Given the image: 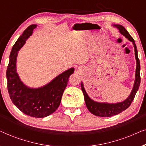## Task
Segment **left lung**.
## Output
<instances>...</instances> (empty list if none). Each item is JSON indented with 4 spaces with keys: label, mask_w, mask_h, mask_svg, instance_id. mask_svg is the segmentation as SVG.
<instances>
[{
    "label": "left lung",
    "mask_w": 146,
    "mask_h": 146,
    "mask_svg": "<svg viewBox=\"0 0 146 146\" xmlns=\"http://www.w3.org/2000/svg\"><path fill=\"white\" fill-rule=\"evenodd\" d=\"M114 27H116L119 30V33L121 35L131 41L132 42L135 50V57L136 60V69H135V81L133 84V89L131 92L130 95L129 96L127 99L121 102H118L115 104H109V103H100L98 102L94 101L87 94L84 87L83 83H81V89L83 92L84 96V100L88 110L92 113V114L100 117H111L113 115H117L121 113V111L126 110L129 106L131 105V102L134 99L135 94L138 90L139 84H140V75H139V71H140V62L137 56V50L136 45L135 44L134 40L131 36L123 26L119 25H113Z\"/></svg>",
    "instance_id": "8db88e82"
}]
</instances>
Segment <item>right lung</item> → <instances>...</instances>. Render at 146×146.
<instances>
[{"label":"right lung","instance_id":"obj_1","mask_svg":"<svg viewBox=\"0 0 146 146\" xmlns=\"http://www.w3.org/2000/svg\"><path fill=\"white\" fill-rule=\"evenodd\" d=\"M36 25L29 26L14 44L7 70V87L12 102L26 115L34 117H44L56 110L70 76L74 72L71 68L38 88H31L24 84L17 72V58L19 50L32 35Z\"/></svg>","mask_w":146,"mask_h":146}]
</instances>
